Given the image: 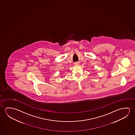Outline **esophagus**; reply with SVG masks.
Segmentation results:
<instances>
[{
  "mask_svg": "<svg viewBox=\"0 0 135 135\" xmlns=\"http://www.w3.org/2000/svg\"><path fill=\"white\" fill-rule=\"evenodd\" d=\"M79 64V62H75V65H78Z\"/></svg>",
  "mask_w": 135,
  "mask_h": 135,
  "instance_id": "34e87169",
  "label": "esophagus"
}]
</instances>
